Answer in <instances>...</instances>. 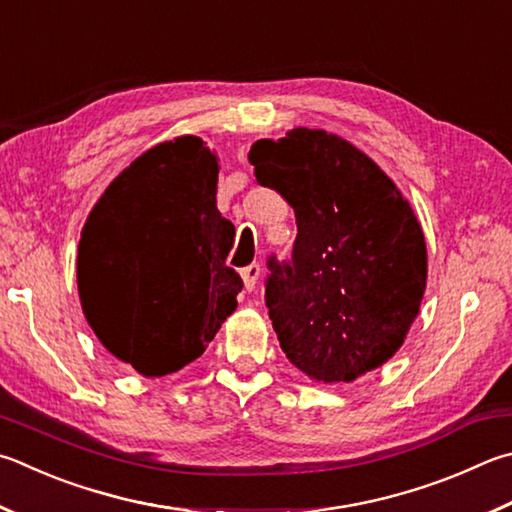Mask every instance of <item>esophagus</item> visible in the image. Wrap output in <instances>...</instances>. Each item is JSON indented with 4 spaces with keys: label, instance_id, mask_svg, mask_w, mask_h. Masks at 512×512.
I'll return each instance as SVG.
<instances>
[{
    "label": "esophagus",
    "instance_id": "esophagus-1",
    "mask_svg": "<svg viewBox=\"0 0 512 512\" xmlns=\"http://www.w3.org/2000/svg\"><path fill=\"white\" fill-rule=\"evenodd\" d=\"M259 275H262V268H259V264H250V266L244 268V271H241V280H244V286H246L248 293L255 291Z\"/></svg>",
    "mask_w": 512,
    "mask_h": 512
}]
</instances>
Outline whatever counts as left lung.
Listing matches in <instances>:
<instances>
[{
  "label": "left lung",
  "instance_id": "1",
  "mask_svg": "<svg viewBox=\"0 0 512 512\" xmlns=\"http://www.w3.org/2000/svg\"><path fill=\"white\" fill-rule=\"evenodd\" d=\"M248 161L295 210L293 262L271 259L266 284L286 358L315 383H351L383 367L403 347L427 286L425 235L410 201L327 129L262 138Z\"/></svg>",
  "mask_w": 512,
  "mask_h": 512
}]
</instances>
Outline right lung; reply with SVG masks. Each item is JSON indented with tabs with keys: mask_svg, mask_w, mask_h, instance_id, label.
Here are the masks:
<instances>
[{
	"mask_svg": "<svg viewBox=\"0 0 512 512\" xmlns=\"http://www.w3.org/2000/svg\"><path fill=\"white\" fill-rule=\"evenodd\" d=\"M219 156L185 134L129 163L80 232L82 313L111 356L161 378L190 365L237 309L235 226L217 210Z\"/></svg>",
	"mask_w": 512,
	"mask_h": 512,
	"instance_id": "right-lung-1",
	"label": "right lung"
}]
</instances>
